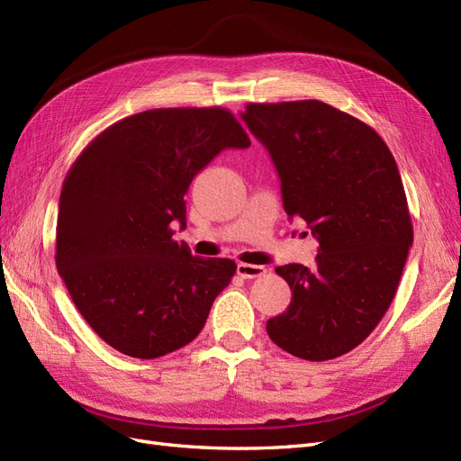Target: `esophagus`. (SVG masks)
<instances>
[{"label":"esophagus","instance_id":"esophagus-1","mask_svg":"<svg viewBox=\"0 0 461 461\" xmlns=\"http://www.w3.org/2000/svg\"><path fill=\"white\" fill-rule=\"evenodd\" d=\"M236 273H239L242 278H258V276H261V275L267 273V269L261 267V265L239 263V265H236Z\"/></svg>","mask_w":461,"mask_h":461}]
</instances>
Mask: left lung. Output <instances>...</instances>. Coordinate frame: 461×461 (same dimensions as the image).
Instances as JSON below:
<instances>
[{
  "label": "left lung",
  "instance_id": "obj_1",
  "mask_svg": "<svg viewBox=\"0 0 461 461\" xmlns=\"http://www.w3.org/2000/svg\"><path fill=\"white\" fill-rule=\"evenodd\" d=\"M242 119L275 163L286 215L319 242L313 269H275L292 300L267 334L308 361L344 356L390 308L413 242L398 165L369 124L323 102L248 104Z\"/></svg>",
  "mask_w": 461,
  "mask_h": 461
}]
</instances>
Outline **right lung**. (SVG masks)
Instances as JSON below:
<instances>
[{"label": "right lung", "instance_id": "right-lung-1", "mask_svg": "<svg viewBox=\"0 0 461 461\" xmlns=\"http://www.w3.org/2000/svg\"><path fill=\"white\" fill-rule=\"evenodd\" d=\"M248 146L229 109H149L97 134L68 169L55 265L111 348L153 359L198 337L236 263L192 256L171 225H186L192 178L225 148Z\"/></svg>", "mask_w": 461, "mask_h": 461}]
</instances>
